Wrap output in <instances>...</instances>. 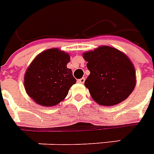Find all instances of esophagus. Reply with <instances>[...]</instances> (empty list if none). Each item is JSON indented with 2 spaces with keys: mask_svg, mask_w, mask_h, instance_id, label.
<instances>
[{
  "mask_svg": "<svg viewBox=\"0 0 154 154\" xmlns=\"http://www.w3.org/2000/svg\"><path fill=\"white\" fill-rule=\"evenodd\" d=\"M85 80H86V79H85L84 77H82V78H80V79H78V80H77V82L82 83V84H83V83L85 82Z\"/></svg>",
  "mask_w": 154,
  "mask_h": 154,
  "instance_id": "esophagus-1",
  "label": "esophagus"
}]
</instances>
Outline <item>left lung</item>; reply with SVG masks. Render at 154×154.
<instances>
[{"instance_id":"8db88e82","label":"left lung","mask_w":154,"mask_h":154,"mask_svg":"<svg viewBox=\"0 0 154 154\" xmlns=\"http://www.w3.org/2000/svg\"><path fill=\"white\" fill-rule=\"evenodd\" d=\"M83 57L91 72L85 86L99 104L116 105L131 94L135 71L126 54L110 46H100L84 53Z\"/></svg>"}]
</instances>
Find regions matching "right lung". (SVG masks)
<instances>
[{
    "mask_svg": "<svg viewBox=\"0 0 154 154\" xmlns=\"http://www.w3.org/2000/svg\"><path fill=\"white\" fill-rule=\"evenodd\" d=\"M69 54L59 49L43 51L26 71L24 87L28 94L42 106H54L67 96L76 79L67 68Z\"/></svg>",
    "mask_w": 154,
    "mask_h": 154,
    "instance_id": "right-lung-1",
    "label": "right lung"
}]
</instances>
